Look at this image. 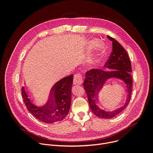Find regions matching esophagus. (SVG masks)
Wrapping results in <instances>:
<instances>
[{"label": "esophagus", "mask_w": 153, "mask_h": 153, "mask_svg": "<svg viewBox=\"0 0 153 153\" xmlns=\"http://www.w3.org/2000/svg\"><path fill=\"white\" fill-rule=\"evenodd\" d=\"M83 83V79L80 74H76L74 76L73 84L74 85H81Z\"/></svg>", "instance_id": "esophagus-1"}]
</instances>
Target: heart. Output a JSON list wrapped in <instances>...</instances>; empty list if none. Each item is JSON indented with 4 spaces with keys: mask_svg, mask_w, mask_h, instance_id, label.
Wrapping results in <instances>:
<instances>
[{
    "mask_svg": "<svg viewBox=\"0 0 153 153\" xmlns=\"http://www.w3.org/2000/svg\"><path fill=\"white\" fill-rule=\"evenodd\" d=\"M100 58L99 56H95L89 60L88 63L91 66H97L100 63Z\"/></svg>",
    "mask_w": 153,
    "mask_h": 153,
    "instance_id": "heart-1",
    "label": "heart"
}]
</instances>
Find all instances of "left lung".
I'll return each instance as SVG.
<instances>
[{"instance_id":"left-lung-1","label":"left lung","mask_w":153,"mask_h":153,"mask_svg":"<svg viewBox=\"0 0 153 153\" xmlns=\"http://www.w3.org/2000/svg\"><path fill=\"white\" fill-rule=\"evenodd\" d=\"M113 43V51L111 56L105 63V66L110 70L105 71L99 69H93L85 73L86 77L83 87L88 97L89 105L93 114L102 119H112L122 113L127 107L131 97L132 77L131 65L128 55L120 43L113 37L107 36ZM115 78L122 81L127 93L126 103L122 107L114 111L105 110L98 103V97L108 79ZM102 97L105 102V96L102 93Z\"/></svg>"}]
</instances>
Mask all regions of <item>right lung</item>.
Here are the masks:
<instances>
[{"mask_svg": "<svg viewBox=\"0 0 153 153\" xmlns=\"http://www.w3.org/2000/svg\"><path fill=\"white\" fill-rule=\"evenodd\" d=\"M73 82V75L57 82L52 87L48 100L40 105L32 101L25 86H22V94L27 110L36 118L47 123H54L63 120L71 107Z\"/></svg>", "mask_w": 153, "mask_h": 153, "instance_id": "right-lung-1", "label": "right lung"}]
</instances>
